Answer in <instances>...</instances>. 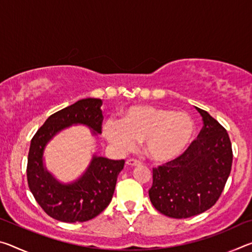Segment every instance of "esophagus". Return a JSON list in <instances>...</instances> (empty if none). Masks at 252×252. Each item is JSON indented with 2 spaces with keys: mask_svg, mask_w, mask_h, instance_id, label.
<instances>
[{
  "mask_svg": "<svg viewBox=\"0 0 252 252\" xmlns=\"http://www.w3.org/2000/svg\"><path fill=\"white\" fill-rule=\"evenodd\" d=\"M126 163L127 165H131V167H134V165L141 164V162H140L139 160H136V159H129V160H126Z\"/></svg>",
  "mask_w": 252,
  "mask_h": 252,
  "instance_id": "esophagus-1",
  "label": "esophagus"
}]
</instances>
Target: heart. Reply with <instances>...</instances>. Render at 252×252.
I'll use <instances>...</instances> for the list:
<instances>
[{
    "label": "heart",
    "mask_w": 252,
    "mask_h": 252,
    "mask_svg": "<svg viewBox=\"0 0 252 252\" xmlns=\"http://www.w3.org/2000/svg\"><path fill=\"white\" fill-rule=\"evenodd\" d=\"M194 126L185 112L164 108L136 105L126 111L121 121L108 120L103 133L119 153L132 151L144 140V151L155 161L178 157L191 141Z\"/></svg>",
    "instance_id": "1"
}]
</instances>
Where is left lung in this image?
<instances>
[{
  "instance_id": "left-lung-1",
  "label": "left lung",
  "mask_w": 252,
  "mask_h": 252,
  "mask_svg": "<svg viewBox=\"0 0 252 252\" xmlns=\"http://www.w3.org/2000/svg\"><path fill=\"white\" fill-rule=\"evenodd\" d=\"M203 126L176 159L152 169L149 197L170 218L197 216L218 201L231 171L232 148L227 130L207 111L195 108Z\"/></svg>"
}]
</instances>
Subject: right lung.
<instances>
[{"instance_id":"add662e5","label":"right lung","mask_w":252,"mask_h":252,"mask_svg":"<svg viewBox=\"0 0 252 252\" xmlns=\"http://www.w3.org/2000/svg\"><path fill=\"white\" fill-rule=\"evenodd\" d=\"M100 99H83L58 111L48 118L31 140L27 177L36 202L53 219L63 222L91 220L109 206L125 160L93 157L91 164L78 181L61 185L46 171L43 150L53 135L64 127L81 123L101 133L103 116Z\"/></svg>"}]
</instances>
